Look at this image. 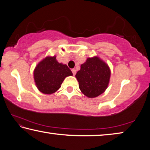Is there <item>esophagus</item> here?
<instances>
[{"label":"esophagus","mask_w":150,"mask_h":150,"mask_svg":"<svg viewBox=\"0 0 150 150\" xmlns=\"http://www.w3.org/2000/svg\"><path fill=\"white\" fill-rule=\"evenodd\" d=\"M71 71L73 73V75H75V74H76V70L75 69H71Z\"/></svg>","instance_id":"obj_1"}]
</instances>
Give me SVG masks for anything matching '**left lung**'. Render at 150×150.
<instances>
[{
	"instance_id": "1",
	"label": "left lung",
	"mask_w": 150,
	"mask_h": 150,
	"mask_svg": "<svg viewBox=\"0 0 150 150\" xmlns=\"http://www.w3.org/2000/svg\"><path fill=\"white\" fill-rule=\"evenodd\" d=\"M80 90L89 98L96 97L108 87L110 71L107 64L97 57L88 58L75 75Z\"/></svg>"
}]
</instances>
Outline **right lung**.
I'll return each mask as SVG.
<instances>
[{"label":"right lung","instance_id":"1","mask_svg":"<svg viewBox=\"0 0 150 150\" xmlns=\"http://www.w3.org/2000/svg\"><path fill=\"white\" fill-rule=\"evenodd\" d=\"M35 85L40 92L52 94L61 87L65 78L73 75L66 65L57 62L55 57H47L40 62L34 72Z\"/></svg>","mask_w":150,"mask_h":150}]
</instances>
